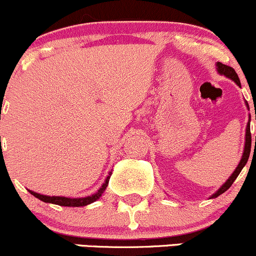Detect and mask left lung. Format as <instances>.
Instances as JSON below:
<instances>
[{"mask_svg":"<svg viewBox=\"0 0 256 256\" xmlns=\"http://www.w3.org/2000/svg\"><path fill=\"white\" fill-rule=\"evenodd\" d=\"M216 71H218L220 76H225L226 78L231 79L232 82H234V83H236L240 88V82L238 76H237L236 71H234L232 67L226 66V64H222V62H216ZM246 108H248V110H249V106H248V104H246ZM255 146H256V136H255ZM250 148H252V134H250V114H249V119H248V122H246V128L244 149H243V154H242V158H240V164L237 165L236 170L232 172V174L230 176V177L228 178V180H226L225 183L222 184V186H220L219 189L216 190V192H214L210 198H218L219 195H222V192H225L226 190H228V188L231 186L232 183L234 182V179L238 177V174L240 173V171L243 170V167H244L246 165V162H248L249 155H250Z\"/></svg>","mask_w":256,"mask_h":256,"instance_id":"1","label":"left lung"}]
</instances>
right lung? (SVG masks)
I'll return each instance as SVG.
<instances>
[{
  "label": "right lung",
  "mask_w": 256,
  "mask_h": 256,
  "mask_svg": "<svg viewBox=\"0 0 256 256\" xmlns=\"http://www.w3.org/2000/svg\"><path fill=\"white\" fill-rule=\"evenodd\" d=\"M1 138V137H0ZM112 176V172L108 173L107 178L104 182V184L101 185V188L96 192L95 194L90 196H85V198H64V196H48V195H42V194H38L36 192H32V190H28V192L31 195H34V198H37L40 201L46 202V204H52L58 206H64V207H83V206H88L92 202L98 201V200L101 198L102 194L104 192L106 188H107L108 182H110V178Z\"/></svg>",
  "instance_id": "obj_1"
}]
</instances>
